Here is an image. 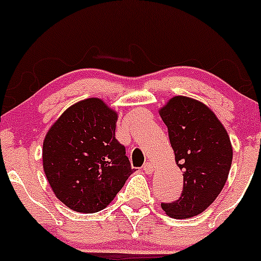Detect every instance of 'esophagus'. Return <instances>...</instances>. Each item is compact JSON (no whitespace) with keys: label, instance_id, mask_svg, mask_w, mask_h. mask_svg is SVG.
<instances>
[{"label":"esophagus","instance_id":"34e87169","mask_svg":"<svg viewBox=\"0 0 261 261\" xmlns=\"http://www.w3.org/2000/svg\"><path fill=\"white\" fill-rule=\"evenodd\" d=\"M142 168H144V171H145L146 173H147V174H151V173L153 172L154 166H153L152 163H151V162H146L145 165H144V167H142Z\"/></svg>","mask_w":261,"mask_h":261}]
</instances>
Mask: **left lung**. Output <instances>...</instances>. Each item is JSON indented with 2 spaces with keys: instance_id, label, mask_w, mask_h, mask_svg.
I'll return each mask as SVG.
<instances>
[{
  "instance_id": "obj_1",
  "label": "left lung",
  "mask_w": 261,
  "mask_h": 261,
  "mask_svg": "<svg viewBox=\"0 0 261 261\" xmlns=\"http://www.w3.org/2000/svg\"><path fill=\"white\" fill-rule=\"evenodd\" d=\"M160 116L183 171L181 197L161 207L171 218H191L207 210L224 187L233 160L230 139L216 114L196 99L173 96Z\"/></svg>"
}]
</instances>
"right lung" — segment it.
Here are the masks:
<instances>
[{"label": "right lung", "mask_w": 261, "mask_h": 261, "mask_svg": "<svg viewBox=\"0 0 261 261\" xmlns=\"http://www.w3.org/2000/svg\"><path fill=\"white\" fill-rule=\"evenodd\" d=\"M117 113L101 99L71 105L43 141V170L56 197L79 213L107 208L134 170L115 139Z\"/></svg>", "instance_id": "obj_1"}]
</instances>
